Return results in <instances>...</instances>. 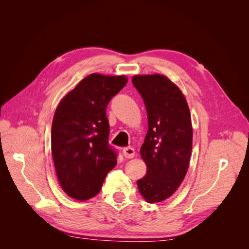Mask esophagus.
<instances>
[{"label": "esophagus", "instance_id": "esophagus-1", "mask_svg": "<svg viewBox=\"0 0 249 249\" xmlns=\"http://www.w3.org/2000/svg\"><path fill=\"white\" fill-rule=\"evenodd\" d=\"M123 154L126 159H132L135 156V149L133 147H124L123 149Z\"/></svg>", "mask_w": 249, "mask_h": 249}]
</instances>
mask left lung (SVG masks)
<instances>
[{"instance_id":"obj_1","label":"left lung","mask_w":249,"mask_h":249,"mask_svg":"<svg viewBox=\"0 0 249 249\" xmlns=\"http://www.w3.org/2000/svg\"><path fill=\"white\" fill-rule=\"evenodd\" d=\"M133 85L144 102L148 130L140 148L146 175L137 180L147 202L170 197L183 182L192 149L189 107L179 88L162 74L134 76Z\"/></svg>"}]
</instances>
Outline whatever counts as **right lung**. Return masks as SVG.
I'll use <instances>...</instances> for the list:
<instances>
[{"instance_id": "add662e5", "label": "right lung", "mask_w": 249, "mask_h": 249, "mask_svg": "<svg viewBox=\"0 0 249 249\" xmlns=\"http://www.w3.org/2000/svg\"><path fill=\"white\" fill-rule=\"evenodd\" d=\"M127 82L124 76L91 73L59 103L52 124V156L59 183L71 198L87 200L102 189L115 167L109 144V102Z\"/></svg>"}]
</instances>
